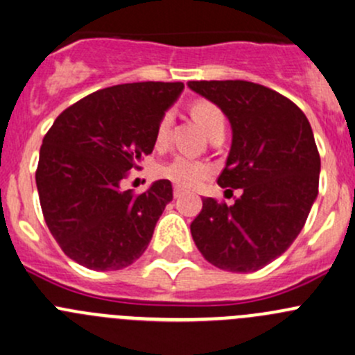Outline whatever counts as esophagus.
<instances>
[{
	"instance_id": "esophagus-1",
	"label": "esophagus",
	"mask_w": 355,
	"mask_h": 355,
	"mask_svg": "<svg viewBox=\"0 0 355 355\" xmlns=\"http://www.w3.org/2000/svg\"><path fill=\"white\" fill-rule=\"evenodd\" d=\"M173 196H175V199H180L182 196H185V191H184V189H180V187H175L173 189Z\"/></svg>"
}]
</instances>
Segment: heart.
<instances>
[{"mask_svg": "<svg viewBox=\"0 0 355 355\" xmlns=\"http://www.w3.org/2000/svg\"><path fill=\"white\" fill-rule=\"evenodd\" d=\"M191 111L192 116L196 118V121L202 127V130L207 135L214 128L225 127V116L221 113V110L216 105H213V103L206 101V99H198V101L192 103ZM171 120H173V114H171V111H166L159 118V121H157L155 132L156 148H164L168 144V141H170ZM159 175L163 178H166V180L173 182L178 187L192 189L198 187L200 182H204L209 177L211 166L207 163H204V161L192 159V157L187 156H177L159 168Z\"/></svg>", "mask_w": 355, "mask_h": 355, "instance_id": "1", "label": "heart"}]
</instances>
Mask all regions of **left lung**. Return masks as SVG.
<instances>
[{
    "instance_id": "obj_1",
    "label": "left lung",
    "mask_w": 355,
    "mask_h": 355,
    "mask_svg": "<svg viewBox=\"0 0 355 355\" xmlns=\"http://www.w3.org/2000/svg\"><path fill=\"white\" fill-rule=\"evenodd\" d=\"M232 125L220 187L241 189L232 206L206 198L192 239L220 270L257 271L285 252L318 198L321 159L306 114L277 91L247 80H192ZM232 189L227 191L232 192Z\"/></svg>"
}]
</instances>
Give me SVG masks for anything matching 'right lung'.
<instances>
[{"instance_id":"right-lung-1","label":"right lung","mask_w":355,"mask_h":355,"mask_svg":"<svg viewBox=\"0 0 355 355\" xmlns=\"http://www.w3.org/2000/svg\"><path fill=\"white\" fill-rule=\"evenodd\" d=\"M184 91L182 82H134L85 96L42 139L35 171L49 232L75 263L121 270L144 254L166 204L170 180L142 194L121 191L127 171L155 149L159 118Z\"/></svg>"}]
</instances>
